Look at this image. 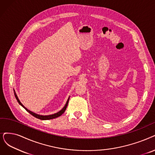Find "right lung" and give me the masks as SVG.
<instances>
[{
	"label": "right lung",
	"instance_id": "add662e5",
	"mask_svg": "<svg viewBox=\"0 0 155 155\" xmlns=\"http://www.w3.org/2000/svg\"><path fill=\"white\" fill-rule=\"evenodd\" d=\"M14 93H15V97H16V99L17 100L18 102L19 103L20 105H21V106L25 109L28 113H29L30 114H32L33 116L37 117V118L42 120H51V119H53V118H56V117H58L60 116L61 114H62L65 112V110H66V108H67V107L68 103H69V98H68V100H67V102H66V104H65V106H64L62 109H61L60 111H58V113H54V114H51V115L43 116V115H40V114H36V113H34L32 112V111H30V110H28V109H27V108H26L25 107V106H23V105L21 103V102L20 101L19 98H18V96H17V95H16V92H15V90H14Z\"/></svg>",
	"mask_w": 155,
	"mask_h": 155
}]
</instances>
